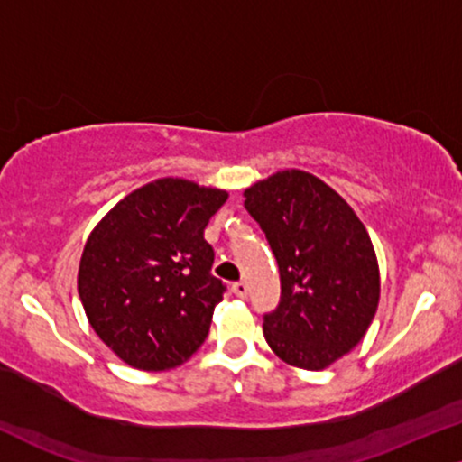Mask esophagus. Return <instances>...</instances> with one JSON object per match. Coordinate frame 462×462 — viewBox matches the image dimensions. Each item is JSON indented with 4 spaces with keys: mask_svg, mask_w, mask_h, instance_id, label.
I'll list each match as a JSON object with an SVG mask.
<instances>
[{
    "mask_svg": "<svg viewBox=\"0 0 462 462\" xmlns=\"http://www.w3.org/2000/svg\"><path fill=\"white\" fill-rule=\"evenodd\" d=\"M232 291H235L238 299H245L249 288H247V283H245V282H235V283H232Z\"/></svg>",
    "mask_w": 462,
    "mask_h": 462,
    "instance_id": "34e87169",
    "label": "esophagus"
}]
</instances>
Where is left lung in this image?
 Returning a JSON list of instances; mask_svg holds the SVG:
<instances>
[{
	"mask_svg": "<svg viewBox=\"0 0 462 462\" xmlns=\"http://www.w3.org/2000/svg\"><path fill=\"white\" fill-rule=\"evenodd\" d=\"M245 208L271 245L282 299L264 313L268 346L319 371L354 349L379 302L375 249L352 207L324 180L282 171L245 189Z\"/></svg>",
	"mask_w": 462,
	"mask_h": 462,
	"instance_id": "1",
	"label": "left lung"
}]
</instances>
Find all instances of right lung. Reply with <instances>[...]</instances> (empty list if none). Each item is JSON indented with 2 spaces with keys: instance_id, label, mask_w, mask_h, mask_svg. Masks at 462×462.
Segmentation results:
<instances>
[{
  "instance_id": "1",
  "label": "right lung",
  "mask_w": 462,
  "mask_h": 462,
  "mask_svg": "<svg viewBox=\"0 0 462 462\" xmlns=\"http://www.w3.org/2000/svg\"><path fill=\"white\" fill-rule=\"evenodd\" d=\"M224 189L160 179L125 196L87 238L79 294L91 328L121 360L166 371L202 346L226 285L204 227Z\"/></svg>"
}]
</instances>
